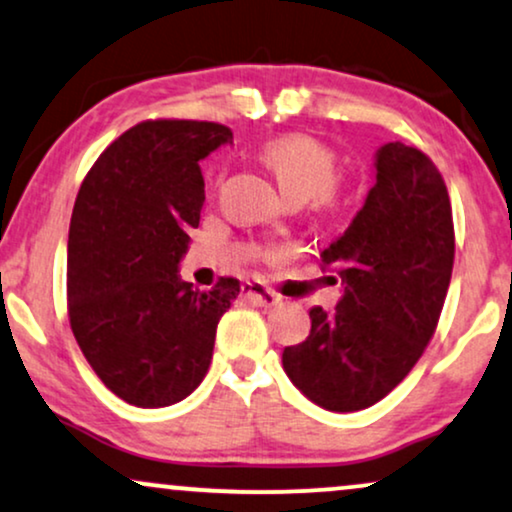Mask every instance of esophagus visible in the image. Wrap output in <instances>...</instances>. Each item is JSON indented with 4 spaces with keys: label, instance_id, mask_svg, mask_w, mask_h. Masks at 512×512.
I'll list each match as a JSON object with an SVG mask.
<instances>
[{
    "label": "esophagus",
    "instance_id": "1",
    "mask_svg": "<svg viewBox=\"0 0 512 512\" xmlns=\"http://www.w3.org/2000/svg\"><path fill=\"white\" fill-rule=\"evenodd\" d=\"M242 296L246 301H251V304L263 306V308L280 304V296L270 292V289H266L263 285H256V282H246V285H242Z\"/></svg>",
    "mask_w": 512,
    "mask_h": 512
}]
</instances>
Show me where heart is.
<instances>
[{
  "label": "heart",
  "mask_w": 512,
  "mask_h": 512,
  "mask_svg": "<svg viewBox=\"0 0 512 512\" xmlns=\"http://www.w3.org/2000/svg\"><path fill=\"white\" fill-rule=\"evenodd\" d=\"M261 161L273 170L277 187L287 201L330 204L332 187L337 182L334 151L311 135H282L261 147Z\"/></svg>",
  "instance_id": "obj_1"
}]
</instances>
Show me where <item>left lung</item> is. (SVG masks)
Returning a JSON list of instances; mask_svg holds the SVG:
<instances>
[{"label":"left lung","instance_id":"left-lung-1","mask_svg":"<svg viewBox=\"0 0 512 512\" xmlns=\"http://www.w3.org/2000/svg\"><path fill=\"white\" fill-rule=\"evenodd\" d=\"M372 168L363 208L320 254L342 296L332 311L313 306L308 337L282 351L294 387L334 413L372 406L413 370L437 330L456 254L437 166L387 142Z\"/></svg>","mask_w":512,"mask_h":512}]
</instances>
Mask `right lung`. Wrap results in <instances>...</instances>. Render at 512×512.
Masks as SVG:
<instances>
[{"mask_svg": "<svg viewBox=\"0 0 512 512\" xmlns=\"http://www.w3.org/2000/svg\"><path fill=\"white\" fill-rule=\"evenodd\" d=\"M230 128L147 121L99 156L68 230V315L87 363L137 408L187 399L206 377L216 327L239 294L235 277L201 292L180 277L199 225V161Z\"/></svg>", "mask_w": 512, "mask_h": 512, "instance_id": "right-lung-1", "label": "right lung"}]
</instances>
